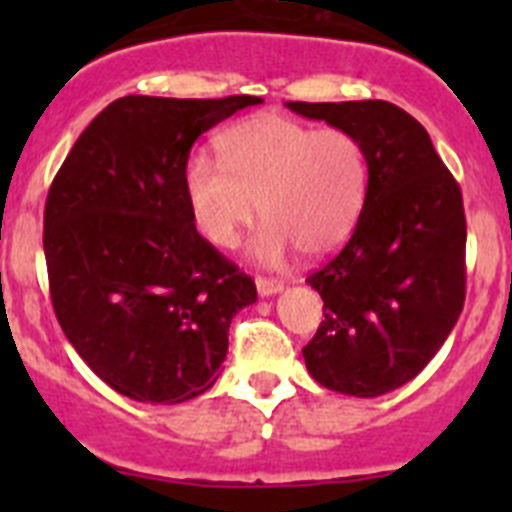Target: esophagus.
<instances>
[{"mask_svg": "<svg viewBox=\"0 0 512 512\" xmlns=\"http://www.w3.org/2000/svg\"><path fill=\"white\" fill-rule=\"evenodd\" d=\"M256 289H259L261 297H269V295H277V292H282L284 282L282 279H271V277H256Z\"/></svg>", "mask_w": 512, "mask_h": 512, "instance_id": "1", "label": "esophagus"}]
</instances>
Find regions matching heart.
<instances>
[{"label":"heart","instance_id":"obj_1","mask_svg":"<svg viewBox=\"0 0 512 512\" xmlns=\"http://www.w3.org/2000/svg\"><path fill=\"white\" fill-rule=\"evenodd\" d=\"M220 161L184 164V200L194 228L217 248H233L261 215L253 243L261 261L284 259L292 246L325 253L351 233L369 187V164L356 135L284 115H256L217 140Z\"/></svg>","mask_w":512,"mask_h":512}]
</instances>
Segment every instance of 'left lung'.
<instances>
[{
	"instance_id": "8db88e82",
	"label": "left lung",
	"mask_w": 512,
	"mask_h": 512,
	"mask_svg": "<svg viewBox=\"0 0 512 512\" xmlns=\"http://www.w3.org/2000/svg\"><path fill=\"white\" fill-rule=\"evenodd\" d=\"M348 130L364 146L369 187L341 253L307 282L323 297L318 333L302 348L315 382L379 397L420 374L449 338L467 297L461 189L425 128L384 99L287 102Z\"/></svg>"
}]
</instances>
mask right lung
<instances>
[{
    "label": "right lung",
    "instance_id": "obj_1",
    "mask_svg": "<svg viewBox=\"0 0 512 512\" xmlns=\"http://www.w3.org/2000/svg\"><path fill=\"white\" fill-rule=\"evenodd\" d=\"M259 102L115 99L48 189L56 318L89 369L130 400L176 405L210 390L230 320L256 302L253 279L194 228L182 176L194 140Z\"/></svg>",
    "mask_w": 512,
    "mask_h": 512
}]
</instances>
